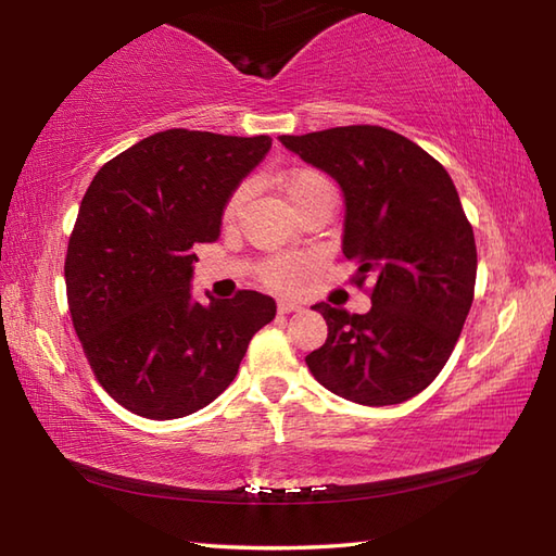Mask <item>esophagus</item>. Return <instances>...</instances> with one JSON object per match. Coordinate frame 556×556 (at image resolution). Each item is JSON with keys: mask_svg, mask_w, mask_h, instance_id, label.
Returning <instances> with one entry per match:
<instances>
[{"mask_svg": "<svg viewBox=\"0 0 556 556\" xmlns=\"http://www.w3.org/2000/svg\"><path fill=\"white\" fill-rule=\"evenodd\" d=\"M277 311H279V315H289V313H301L303 308H301L299 303H293V301L281 299V301L277 303Z\"/></svg>", "mask_w": 556, "mask_h": 556, "instance_id": "obj_1", "label": "esophagus"}]
</instances>
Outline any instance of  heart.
Here are the masks:
<instances>
[{
	"label": "heart",
	"instance_id": "b5f03b06",
	"mask_svg": "<svg viewBox=\"0 0 556 556\" xmlns=\"http://www.w3.org/2000/svg\"><path fill=\"white\" fill-rule=\"evenodd\" d=\"M285 193L289 198V203L296 210H301L303 205L313 203L317 198H334V188L320 172L299 169V172H291L285 179ZM243 195H245L243 188L231 195V200L227 203V217H231L233 212L239 210ZM305 271H308V260L303 255H281V257L269 260L263 269V277L271 287L291 289L305 277Z\"/></svg>",
	"mask_w": 556,
	"mask_h": 556
}]
</instances>
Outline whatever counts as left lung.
I'll use <instances>...</instances> for the list:
<instances>
[{
    "mask_svg": "<svg viewBox=\"0 0 556 556\" xmlns=\"http://www.w3.org/2000/svg\"><path fill=\"white\" fill-rule=\"evenodd\" d=\"M344 193L341 251L372 281L363 315L315 303L327 341L305 363L329 392L363 406L420 394L452 356L473 303L478 253L456 186L420 146L382 126L279 136Z\"/></svg>",
    "mask_w": 556,
    "mask_h": 556,
    "instance_id": "8db88e82",
    "label": "left lung"
}]
</instances>
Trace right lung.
<instances>
[{
  "label": "right lung",
  "mask_w": 556,
  "mask_h": 556,
  "mask_svg": "<svg viewBox=\"0 0 556 556\" xmlns=\"http://www.w3.org/2000/svg\"><path fill=\"white\" fill-rule=\"evenodd\" d=\"M269 148V136L169 128L104 164L80 200L64 263L71 320L104 392L136 416L212 404L275 320L265 293H191L198 243L219 239L224 207Z\"/></svg>",
  "instance_id": "obj_1"
}]
</instances>
